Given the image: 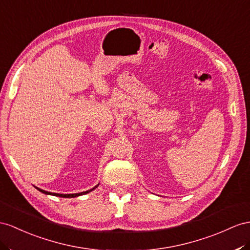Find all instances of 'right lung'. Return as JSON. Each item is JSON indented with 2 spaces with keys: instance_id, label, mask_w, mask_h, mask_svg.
Instances as JSON below:
<instances>
[{
  "instance_id": "add662e5",
  "label": "right lung",
  "mask_w": 250,
  "mask_h": 250,
  "mask_svg": "<svg viewBox=\"0 0 250 250\" xmlns=\"http://www.w3.org/2000/svg\"><path fill=\"white\" fill-rule=\"evenodd\" d=\"M99 186V184L98 185H96V186L94 187V188H92V189H89V190H86V191H83V192H79V193H73V194H61V193H54V192H48V191H45V190H43V189H40V188H38V187H36L38 190H39L40 192H42V193H44V194H47V195H54V196H61V197H76V196H80V195H83V194H86V193H89V192L91 191H93L94 189H96Z\"/></svg>"
}]
</instances>
